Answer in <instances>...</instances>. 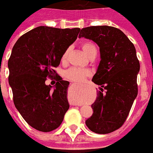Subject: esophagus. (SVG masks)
Returning a JSON list of instances; mask_svg holds the SVG:
<instances>
[{
	"instance_id": "esophagus-1",
	"label": "esophagus",
	"mask_w": 153,
	"mask_h": 153,
	"mask_svg": "<svg viewBox=\"0 0 153 153\" xmlns=\"http://www.w3.org/2000/svg\"><path fill=\"white\" fill-rule=\"evenodd\" d=\"M70 105H76V104H74V102H70Z\"/></svg>"
}]
</instances>
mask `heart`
Returning a JSON list of instances; mask_svg holds the SVG:
<instances>
[{
	"label": "heart",
	"mask_w": 153,
	"mask_h": 153,
	"mask_svg": "<svg viewBox=\"0 0 153 153\" xmlns=\"http://www.w3.org/2000/svg\"><path fill=\"white\" fill-rule=\"evenodd\" d=\"M81 48L85 53L86 55L91 57L94 54H97V48L94 44L91 42H82L81 44ZM69 54V48H67L65 52L62 53L61 57V62L65 63L66 62ZM91 74V71L88 69H82V68L71 67L68 69L65 72V77L69 80L74 81V82H79L83 79L86 77L89 76Z\"/></svg>",
	"instance_id": "b5f03b06"
}]
</instances>
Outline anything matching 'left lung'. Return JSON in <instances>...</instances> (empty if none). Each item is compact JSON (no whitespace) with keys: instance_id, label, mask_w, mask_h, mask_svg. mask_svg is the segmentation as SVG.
Segmentation results:
<instances>
[{"instance_id":"8db88e82","label":"left lung","mask_w":153,"mask_h":153,"mask_svg":"<svg viewBox=\"0 0 153 153\" xmlns=\"http://www.w3.org/2000/svg\"><path fill=\"white\" fill-rule=\"evenodd\" d=\"M79 38L96 42L100 62L92 82L100 85L93 114L86 125L97 134H108L119 129L128 117L138 94L137 74L140 62L133 43L114 27L91 26L80 30Z\"/></svg>"}]
</instances>
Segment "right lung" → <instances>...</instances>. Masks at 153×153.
<instances>
[{
  "label": "right lung",
  "instance_id": "right-lung-1",
  "mask_svg": "<svg viewBox=\"0 0 153 153\" xmlns=\"http://www.w3.org/2000/svg\"><path fill=\"white\" fill-rule=\"evenodd\" d=\"M79 31V28L41 26L22 35L13 46L8 62L13 104L37 131L49 132L57 128L69 109L70 82L62 80L54 68L60 65L62 53L76 40ZM54 75L57 82L53 89L45 81Z\"/></svg>",
  "mask_w": 153,
  "mask_h": 153
}]
</instances>
